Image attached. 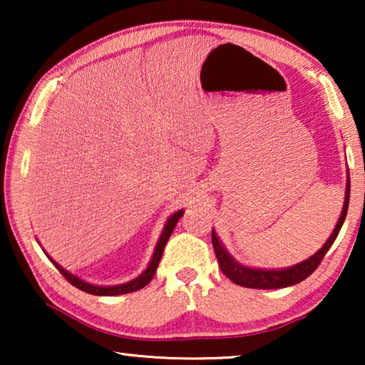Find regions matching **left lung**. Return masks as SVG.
Wrapping results in <instances>:
<instances>
[{
  "mask_svg": "<svg viewBox=\"0 0 365 365\" xmlns=\"http://www.w3.org/2000/svg\"><path fill=\"white\" fill-rule=\"evenodd\" d=\"M349 206V170H348V180H346V193H344V205L339 214V219L336 222V227L333 228L331 235L327 240L325 245L320 248L316 255L304 259L302 262L292 265V267L285 269H257V267H248V265L240 264L230 252L225 250V246L217 237V233L212 230V246L215 257L219 261V267L224 274L230 279L233 283L240 287L246 288H256V289H275V288H287L293 287L296 283L306 280L314 270L319 267L320 261H322L327 251L331 248L333 242H335L339 230H341L343 222L348 214Z\"/></svg>",
  "mask_w": 365,
  "mask_h": 365,
  "instance_id": "1",
  "label": "left lung"
}]
</instances>
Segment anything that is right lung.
Listing matches in <instances>:
<instances>
[{
    "label": "right lung",
    "mask_w": 365,
    "mask_h": 365,
    "mask_svg": "<svg viewBox=\"0 0 365 365\" xmlns=\"http://www.w3.org/2000/svg\"><path fill=\"white\" fill-rule=\"evenodd\" d=\"M182 215H183V209L172 214L170 217L168 219V222H165V225L163 228V233H160V237L158 240L156 248H154V252L151 256L150 264H148V267L143 272H141L138 277H135L133 280L127 282V283H120V285H110V287H108V285H104V287L103 285H93V283H88V282H85L82 279H78L77 275H73V274H71L69 270L61 267V265L56 261H53V257H49L48 252H45V255L48 256L49 261L54 264V267H56L61 272V274L66 277L67 282H71L73 287H77L78 289H82V292H85V293L96 294V296H117V294H125V293L137 292V289L146 287L148 283L151 282L154 274H156V269L159 265L160 257H163L165 245H168L170 235H172V232H174L177 222H178V219L182 217Z\"/></svg>",
    "instance_id": "add662e5"
}]
</instances>
